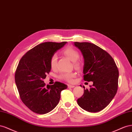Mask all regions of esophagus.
Listing matches in <instances>:
<instances>
[{
    "label": "esophagus",
    "mask_w": 132,
    "mask_h": 132,
    "mask_svg": "<svg viewBox=\"0 0 132 132\" xmlns=\"http://www.w3.org/2000/svg\"><path fill=\"white\" fill-rule=\"evenodd\" d=\"M67 86H68V88H73V87H75V86L71 85H67Z\"/></svg>",
    "instance_id": "obj_1"
}]
</instances>
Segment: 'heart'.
Instances as JSON below:
<instances>
[{
	"mask_svg": "<svg viewBox=\"0 0 132 132\" xmlns=\"http://www.w3.org/2000/svg\"><path fill=\"white\" fill-rule=\"evenodd\" d=\"M63 53L66 55L71 61L73 62V66L76 69H79L81 66V62L78 59L80 58V54L75 48L69 47L66 48L63 51ZM57 56L54 54L51 56L50 62V67L52 69H55L57 66ZM76 77V73L74 72H66L61 74L59 76V78L61 80L66 81L67 82H72L73 79Z\"/></svg>",
	"mask_w": 132,
	"mask_h": 132,
	"instance_id": "heart-1",
	"label": "heart"
}]
</instances>
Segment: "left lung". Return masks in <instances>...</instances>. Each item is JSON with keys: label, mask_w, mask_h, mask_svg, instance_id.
I'll return each instance as SVG.
<instances>
[{"label": "left lung", "mask_w": 132, "mask_h": 132, "mask_svg": "<svg viewBox=\"0 0 132 132\" xmlns=\"http://www.w3.org/2000/svg\"><path fill=\"white\" fill-rule=\"evenodd\" d=\"M74 45L84 58V80L93 83L89 89L84 88L77 103L86 111H101L110 104L117 91V66L112 56L97 45L86 42H75Z\"/></svg>", "instance_id": "8db88e82"}]
</instances>
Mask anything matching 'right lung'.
<instances>
[{"mask_svg": "<svg viewBox=\"0 0 132 132\" xmlns=\"http://www.w3.org/2000/svg\"><path fill=\"white\" fill-rule=\"evenodd\" d=\"M67 42H46L28 51L20 59L15 74V81L20 98L32 112L43 114L51 111L59 102L65 84L55 82L45 85L44 79L50 72L51 56Z\"/></svg>", "mask_w": 132, "mask_h": 132, "instance_id": "right-lung-1", "label": "right lung"}]
</instances>
